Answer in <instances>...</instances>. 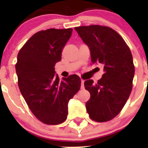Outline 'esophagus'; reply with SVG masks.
<instances>
[{
	"label": "esophagus",
	"mask_w": 148,
	"mask_h": 148,
	"mask_svg": "<svg viewBox=\"0 0 148 148\" xmlns=\"http://www.w3.org/2000/svg\"><path fill=\"white\" fill-rule=\"evenodd\" d=\"M84 80L82 79L81 80V89H84Z\"/></svg>",
	"instance_id": "obj_1"
}]
</instances>
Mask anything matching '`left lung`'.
<instances>
[{"label": "left lung", "mask_w": 148, "mask_h": 148, "mask_svg": "<svg viewBox=\"0 0 148 148\" xmlns=\"http://www.w3.org/2000/svg\"><path fill=\"white\" fill-rule=\"evenodd\" d=\"M74 29L89 46L92 63L104 66V74L97 83L92 79L84 82L85 89L90 93L86 111L96 122L112 120L132 92L135 66L130 49L120 34L108 26L91 25Z\"/></svg>", "instance_id": "1"}]
</instances>
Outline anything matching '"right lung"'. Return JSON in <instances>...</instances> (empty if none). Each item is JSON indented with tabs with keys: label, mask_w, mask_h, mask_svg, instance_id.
<instances>
[{
	"label": "right lung",
	"mask_w": 148,
	"mask_h": 148,
	"mask_svg": "<svg viewBox=\"0 0 148 148\" xmlns=\"http://www.w3.org/2000/svg\"><path fill=\"white\" fill-rule=\"evenodd\" d=\"M72 28H49L36 33L20 49L16 64L19 89L38 120L59 125L66 120L68 102L79 90L81 79L73 74L59 81L54 66L71 36Z\"/></svg>",
	"instance_id": "add662e5"
}]
</instances>
